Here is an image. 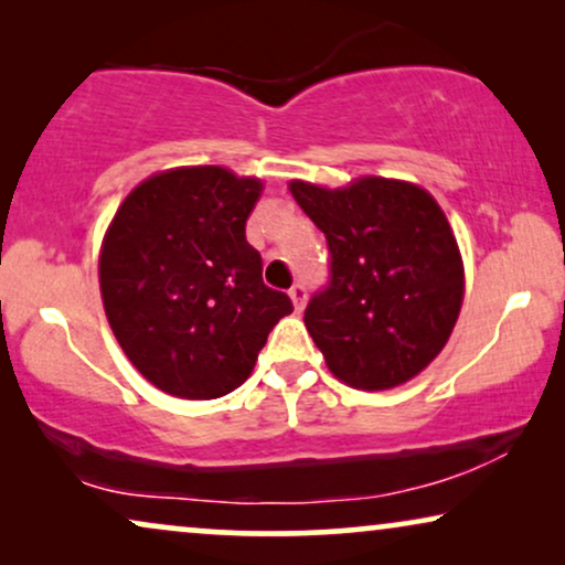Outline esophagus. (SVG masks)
I'll return each instance as SVG.
<instances>
[{
	"label": "esophagus",
	"instance_id": "esophagus-1",
	"mask_svg": "<svg viewBox=\"0 0 565 565\" xmlns=\"http://www.w3.org/2000/svg\"><path fill=\"white\" fill-rule=\"evenodd\" d=\"M288 296H290V300H292V308H296V311H303V308H306V298H308V292H306L303 285H300V282L292 285Z\"/></svg>",
	"mask_w": 565,
	"mask_h": 565
}]
</instances>
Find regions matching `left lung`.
Instances as JSON below:
<instances>
[{
	"label": "left lung",
	"instance_id": "left-lung-1",
	"mask_svg": "<svg viewBox=\"0 0 565 565\" xmlns=\"http://www.w3.org/2000/svg\"><path fill=\"white\" fill-rule=\"evenodd\" d=\"M288 190L331 252L329 288L303 316L331 375L360 391L412 381L445 350L466 296L445 211L419 184L373 174Z\"/></svg>",
	"mask_w": 565,
	"mask_h": 565
}]
</instances>
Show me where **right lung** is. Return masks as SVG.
Wrapping results in <instances>:
<instances>
[{"label": "right lung", "instance_id": "1", "mask_svg": "<svg viewBox=\"0 0 565 565\" xmlns=\"http://www.w3.org/2000/svg\"><path fill=\"white\" fill-rule=\"evenodd\" d=\"M265 182L226 167L146 177L99 246L105 316L134 367L177 398L207 401L252 375L267 334L292 311L262 282L246 218Z\"/></svg>", "mask_w": 565, "mask_h": 565}]
</instances>
